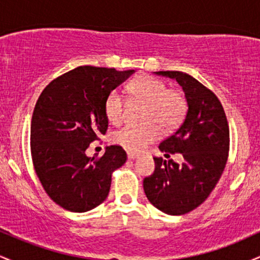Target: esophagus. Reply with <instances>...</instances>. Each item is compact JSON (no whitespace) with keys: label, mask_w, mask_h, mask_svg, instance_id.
I'll return each mask as SVG.
<instances>
[{"label":"esophagus","mask_w":260,"mask_h":260,"mask_svg":"<svg viewBox=\"0 0 260 260\" xmlns=\"http://www.w3.org/2000/svg\"><path fill=\"white\" fill-rule=\"evenodd\" d=\"M127 156H128V159H129V160H134V159H137V157L139 156V154L138 153H133V151H128Z\"/></svg>","instance_id":"34e87169"}]
</instances>
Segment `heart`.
<instances>
[{
    "label": "heart",
    "instance_id": "b5f03b06",
    "mask_svg": "<svg viewBox=\"0 0 260 260\" xmlns=\"http://www.w3.org/2000/svg\"><path fill=\"white\" fill-rule=\"evenodd\" d=\"M133 99L148 104L144 124H127L113 134V142L129 151H142L159 137V127L171 129L183 120L187 111L184 95L176 89H168L162 80L151 76H140L129 84ZM123 95L118 90L107 94L104 112L111 123H120L123 118Z\"/></svg>",
    "mask_w": 260,
    "mask_h": 260
}]
</instances>
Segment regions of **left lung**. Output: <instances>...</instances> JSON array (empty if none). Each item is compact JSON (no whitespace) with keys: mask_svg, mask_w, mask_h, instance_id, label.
Wrapping results in <instances>:
<instances>
[{"mask_svg":"<svg viewBox=\"0 0 260 260\" xmlns=\"http://www.w3.org/2000/svg\"><path fill=\"white\" fill-rule=\"evenodd\" d=\"M155 74L176 79L184 91V121L159 145L162 153H181L184 160L178 165L154 157L155 171L144 178L143 187L155 208L169 215H182L199 207L221 177L229 156V123L216 95L192 76L178 71Z\"/></svg>","mask_w":260,"mask_h":260,"instance_id":"1","label":"left lung"}]
</instances>
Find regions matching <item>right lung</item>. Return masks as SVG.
<instances>
[{"instance_id": "add662e5", "label": "right lung", "mask_w": 260, "mask_h": 260, "mask_svg": "<svg viewBox=\"0 0 260 260\" xmlns=\"http://www.w3.org/2000/svg\"><path fill=\"white\" fill-rule=\"evenodd\" d=\"M134 70L80 66L53 79L37 101L31 117L32 165L45 192L73 213L96 208L107 198L111 176L127 160L118 145L88 157L89 144L105 134L104 103Z\"/></svg>"}]
</instances>
